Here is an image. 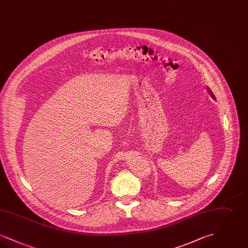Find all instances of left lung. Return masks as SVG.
I'll return each mask as SVG.
<instances>
[{"label": "left lung", "mask_w": 248, "mask_h": 248, "mask_svg": "<svg viewBox=\"0 0 248 248\" xmlns=\"http://www.w3.org/2000/svg\"><path fill=\"white\" fill-rule=\"evenodd\" d=\"M208 93H209V94H210V95H211V96H212L213 98H214V99H215V98H216V97H215V95H214V94H213L212 93V91H211V90H210V89H208Z\"/></svg>", "instance_id": "obj_1"}]
</instances>
